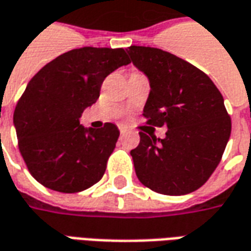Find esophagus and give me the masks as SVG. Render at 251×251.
Segmentation results:
<instances>
[{"label":"esophagus","mask_w":251,"mask_h":251,"mask_svg":"<svg viewBox=\"0 0 251 251\" xmlns=\"http://www.w3.org/2000/svg\"><path fill=\"white\" fill-rule=\"evenodd\" d=\"M118 127H120V131H121V133H126V131H127V127H126V126L120 125V126H118Z\"/></svg>","instance_id":"1"}]
</instances>
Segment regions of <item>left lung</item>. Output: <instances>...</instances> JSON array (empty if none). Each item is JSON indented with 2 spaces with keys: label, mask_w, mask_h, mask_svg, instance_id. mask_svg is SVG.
<instances>
[{
  "label": "left lung",
  "mask_w": 251,
  "mask_h": 251,
  "mask_svg": "<svg viewBox=\"0 0 251 251\" xmlns=\"http://www.w3.org/2000/svg\"><path fill=\"white\" fill-rule=\"evenodd\" d=\"M127 54L150 78L147 124L168 127L164 138L140 131V144L130 151L136 175L160 194L194 192L213 174L228 143L223 96L204 72L171 52L130 46Z\"/></svg>",
  "instance_id": "left-lung-1"
}]
</instances>
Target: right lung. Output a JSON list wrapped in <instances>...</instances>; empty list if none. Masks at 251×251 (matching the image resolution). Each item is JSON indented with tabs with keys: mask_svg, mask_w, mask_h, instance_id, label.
Returning a JSON list of instances; mask_svg holds the SVG:
<instances>
[{
	"mask_svg": "<svg viewBox=\"0 0 251 251\" xmlns=\"http://www.w3.org/2000/svg\"><path fill=\"white\" fill-rule=\"evenodd\" d=\"M130 64L124 49L81 47L49 62L17 101L13 124L28 171L43 186L77 193L101 179L120 130L84 129L78 118L100 95L104 78Z\"/></svg>",
	"mask_w": 251,
	"mask_h": 251,
	"instance_id": "1",
	"label": "right lung"
}]
</instances>
